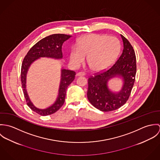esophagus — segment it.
<instances>
[{"mask_svg":"<svg viewBox=\"0 0 160 160\" xmlns=\"http://www.w3.org/2000/svg\"><path fill=\"white\" fill-rule=\"evenodd\" d=\"M85 75V72H78L76 73V76H82Z\"/></svg>","mask_w":160,"mask_h":160,"instance_id":"1","label":"esophagus"}]
</instances>
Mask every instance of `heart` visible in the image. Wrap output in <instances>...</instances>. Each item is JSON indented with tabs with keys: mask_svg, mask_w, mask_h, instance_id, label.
Here are the masks:
<instances>
[{
	"mask_svg": "<svg viewBox=\"0 0 160 160\" xmlns=\"http://www.w3.org/2000/svg\"><path fill=\"white\" fill-rule=\"evenodd\" d=\"M119 50V42L113 36L91 34L79 39L77 47L70 51L69 59L74 65H78L87 57L89 67L92 71H101L113 63Z\"/></svg>",
	"mask_w": 160,
	"mask_h": 160,
	"instance_id": "heart-1",
	"label": "heart"
}]
</instances>
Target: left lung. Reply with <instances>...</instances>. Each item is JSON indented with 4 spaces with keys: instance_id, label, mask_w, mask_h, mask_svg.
Masks as SVG:
<instances>
[{
    "instance_id": "8db88e82",
    "label": "left lung",
    "mask_w": 160,
    "mask_h": 160,
    "mask_svg": "<svg viewBox=\"0 0 160 160\" xmlns=\"http://www.w3.org/2000/svg\"><path fill=\"white\" fill-rule=\"evenodd\" d=\"M123 42L121 55L114 65L88 79V98L92 105L102 112H111L119 108L128 100L133 88L136 74V57L129 41L121 34ZM119 76L123 80L122 90L118 93L109 91L108 81Z\"/></svg>"
}]
</instances>
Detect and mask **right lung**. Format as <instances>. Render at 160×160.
I'll return each mask as SVG.
<instances>
[{"label":"right lung","mask_w":160,"mask_h":160,"mask_svg":"<svg viewBox=\"0 0 160 160\" xmlns=\"http://www.w3.org/2000/svg\"><path fill=\"white\" fill-rule=\"evenodd\" d=\"M71 36L63 34H55L46 37L32 46L24 58L21 69V81L23 93L28 106L34 112L41 116L53 114L58 111L65 102L66 91L69 85L73 81L76 72L74 71L62 69L58 95L55 102L46 109L36 107L30 100L26 89V74L31 65L41 57L60 59L63 57L62 47L63 42Z\"/></svg>","instance_id":"right-lung-1"}]
</instances>
